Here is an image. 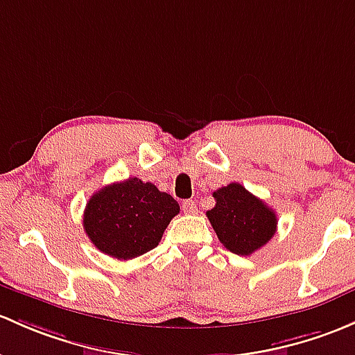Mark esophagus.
<instances>
[{"mask_svg": "<svg viewBox=\"0 0 355 355\" xmlns=\"http://www.w3.org/2000/svg\"><path fill=\"white\" fill-rule=\"evenodd\" d=\"M182 211L185 212V214H196L197 212V206L193 200H184V204H182Z\"/></svg>", "mask_w": 355, "mask_h": 355, "instance_id": "1", "label": "esophagus"}]
</instances>
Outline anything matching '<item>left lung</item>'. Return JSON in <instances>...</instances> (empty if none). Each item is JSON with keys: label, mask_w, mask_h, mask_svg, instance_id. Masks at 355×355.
Returning a JSON list of instances; mask_svg holds the SVG:
<instances>
[{"label": "left lung", "mask_w": 355, "mask_h": 355, "mask_svg": "<svg viewBox=\"0 0 355 355\" xmlns=\"http://www.w3.org/2000/svg\"><path fill=\"white\" fill-rule=\"evenodd\" d=\"M216 206L207 211L219 241L236 255H252L268 243L277 230V216L263 200L241 184L221 187L212 193Z\"/></svg>", "instance_id": "8db88e82"}]
</instances>
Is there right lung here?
Listing matches in <instances>:
<instances>
[{
	"instance_id": "add662e5",
	"label": "right lung",
	"mask_w": 355,
	"mask_h": 355,
	"mask_svg": "<svg viewBox=\"0 0 355 355\" xmlns=\"http://www.w3.org/2000/svg\"><path fill=\"white\" fill-rule=\"evenodd\" d=\"M178 212L180 206L170 193L132 177L93 193L85 207L83 227L100 252L130 260L158 246Z\"/></svg>"
}]
</instances>
